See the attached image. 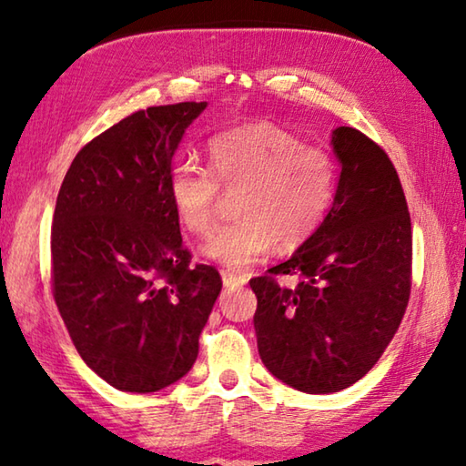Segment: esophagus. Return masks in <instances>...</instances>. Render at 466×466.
<instances>
[{
  "instance_id": "1",
  "label": "esophagus",
  "mask_w": 466,
  "mask_h": 466,
  "mask_svg": "<svg viewBox=\"0 0 466 466\" xmlns=\"http://www.w3.org/2000/svg\"><path fill=\"white\" fill-rule=\"evenodd\" d=\"M222 281L226 288H240L247 283V279H244V275L240 273H232V271H222Z\"/></svg>"
}]
</instances>
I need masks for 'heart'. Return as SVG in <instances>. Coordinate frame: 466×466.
<instances>
[{
    "instance_id": "1",
    "label": "heart",
    "mask_w": 466,
    "mask_h": 466,
    "mask_svg": "<svg viewBox=\"0 0 466 466\" xmlns=\"http://www.w3.org/2000/svg\"><path fill=\"white\" fill-rule=\"evenodd\" d=\"M209 170L178 162L168 197L178 224L203 236L216 222L219 187L234 195L236 222L201 247L209 261L242 271L279 248H298L325 222L337 191V167L325 149L306 146L275 125H244L208 144Z\"/></svg>"
}]
</instances>
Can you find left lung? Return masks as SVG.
I'll use <instances>...</instances> for the list:
<instances>
[{"instance_id": "left-lung-1", "label": "left lung", "mask_w": 466, "mask_h": 466, "mask_svg": "<svg viewBox=\"0 0 466 466\" xmlns=\"http://www.w3.org/2000/svg\"><path fill=\"white\" fill-rule=\"evenodd\" d=\"M330 146L341 172L325 222L288 261L250 279L258 356L309 394L364 378L411 294V218L390 157L353 127H337ZM278 274L297 283L281 287Z\"/></svg>"}]
</instances>
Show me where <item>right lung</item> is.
I'll list each match as a JSON object with an SVG mask.
<instances>
[{
  "mask_svg": "<svg viewBox=\"0 0 466 466\" xmlns=\"http://www.w3.org/2000/svg\"><path fill=\"white\" fill-rule=\"evenodd\" d=\"M208 102L149 106L94 137L63 178L51 228L53 296L77 353L123 392L180 380L222 291L191 263L168 175Z\"/></svg>",
  "mask_w": 466,
  "mask_h": 466,
  "instance_id": "right-lung-1",
  "label": "right lung"
}]
</instances>
